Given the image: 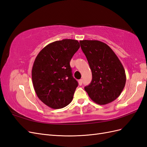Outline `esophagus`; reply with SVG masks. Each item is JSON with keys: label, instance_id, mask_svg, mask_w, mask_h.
<instances>
[{"label": "esophagus", "instance_id": "1", "mask_svg": "<svg viewBox=\"0 0 147 147\" xmlns=\"http://www.w3.org/2000/svg\"><path fill=\"white\" fill-rule=\"evenodd\" d=\"M82 83H83V80L82 79H80V80H78V84H79V85L80 86H81L82 84Z\"/></svg>", "mask_w": 147, "mask_h": 147}]
</instances>
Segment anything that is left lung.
I'll use <instances>...</instances> for the list:
<instances>
[{
	"mask_svg": "<svg viewBox=\"0 0 147 147\" xmlns=\"http://www.w3.org/2000/svg\"><path fill=\"white\" fill-rule=\"evenodd\" d=\"M80 43L92 72V81L84 90L96 104L110 103L121 94L126 84L125 70L121 61L104 42L84 40Z\"/></svg>",
	"mask_w": 147,
	"mask_h": 147,
	"instance_id": "obj_1",
	"label": "left lung"
}]
</instances>
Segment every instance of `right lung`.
I'll use <instances>...</instances> for the list:
<instances>
[{
	"label": "right lung",
	"mask_w": 147,
	"mask_h": 147,
	"mask_svg": "<svg viewBox=\"0 0 147 147\" xmlns=\"http://www.w3.org/2000/svg\"><path fill=\"white\" fill-rule=\"evenodd\" d=\"M78 40L64 39L48 44L39 52L32 69L35 93L51 109L65 107L72 100L78 82L70 62L80 48Z\"/></svg>",
	"instance_id": "add662e5"
}]
</instances>
